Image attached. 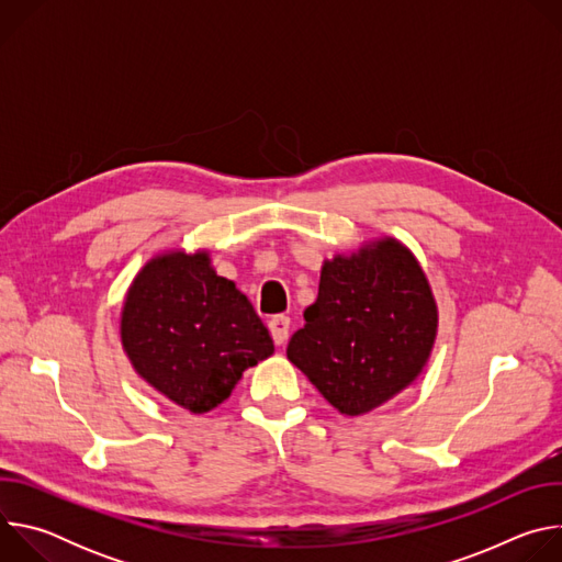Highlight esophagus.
Instances as JSON below:
<instances>
[{
	"label": "esophagus",
	"instance_id": "34e87169",
	"mask_svg": "<svg viewBox=\"0 0 562 562\" xmlns=\"http://www.w3.org/2000/svg\"><path fill=\"white\" fill-rule=\"evenodd\" d=\"M289 327H291V319L286 315H276L269 319V331L276 345H284V340L289 338Z\"/></svg>",
	"mask_w": 562,
	"mask_h": 562
}]
</instances>
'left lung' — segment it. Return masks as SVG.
<instances>
[{
	"mask_svg": "<svg viewBox=\"0 0 562 562\" xmlns=\"http://www.w3.org/2000/svg\"><path fill=\"white\" fill-rule=\"evenodd\" d=\"M438 308L416 258L391 237L323 265L286 358L345 416L409 386L429 360Z\"/></svg>",
	"mask_w": 562,
	"mask_h": 562,
	"instance_id": "left-lung-1",
	"label": "left lung"
}]
</instances>
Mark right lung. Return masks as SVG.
I'll list each match as a JSON object with an SVG mask.
<instances>
[{"instance_id":"obj_1","label":"right lung","mask_w":562,"mask_h":562,"mask_svg":"<svg viewBox=\"0 0 562 562\" xmlns=\"http://www.w3.org/2000/svg\"><path fill=\"white\" fill-rule=\"evenodd\" d=\"M122 345L135 371L191 414L224 403L243 371L273 353L247 295L213 271L209 254L180 251L153 258L133 280Z\"/></svg>"}]
</instances>
